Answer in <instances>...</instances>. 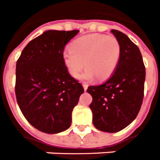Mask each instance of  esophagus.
I'll list each match as a JSON object with an SVG mask.
<instances>
[{"label": "esophagus", "instance_id": "34e87169", "mask_svg": "<svg viewBox=\"0 0 160 160\" xmlns=\"http://www.w3.org/2000/svg\"><path fill=\"white\" fill-rule=\"evenodd\" d=\"M82 87H83L84 91H86V90H87V89H88V85H87V84H85V83H83V84H82Z\"/></svg>", "mask_w": 160, "mask_h": 160}]
</instances>
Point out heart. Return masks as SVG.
Instances as JSON below:
<instances>
[{
    "label": "heart",
    "instance_id": "obj_1",
    "mask_svg": "<svg viewBox=\"0 0 160 160\" xmlns=\"http://www.w3.org/2000/svg\"><path fill=\"white\" fill-rule=\"evenodd\" d=\"M120 57L121 46L115 37L89 34L72 42L71 48L63 53V61L74 78L85 65L87 70L79 77L81 79L91 80L96 76L99 80H105L114 73Z\"/></svg>",
    "mask_w": 160,
    "mask_h": 160
}]
</instances>
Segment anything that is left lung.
I'll return each instance as SVG.
<instances>
[{"label": "left lung", "instance_id": "left-lung-1", "mask_svg": "<svg viewBox=\"0 0 160 160\" xmlns=\"http://www.w3.org/2000/svg\"><path fill=\"white\" fill-rule=\"evenodd\" d=\"M121 46V57L114 73L100 85L89 86L92 122L107 132L124 129L136 118L142 104L146 68L138 46L123 32L112 29Z\"/></svg>", "mask_w": 160, "mask_h": 160}]
</instances>
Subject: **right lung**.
I'll return each instance as SVG.
<instances>
[{
    "mask_svg": "<svg viewBox=\"0 0 160 160\" xmlns=\"http://www.w3.org/2000/svg\"><path fill=\"white\" fill-rule=\"evenodd\" d=\"M78 32H44L28 43L17 61V102L28 122L43 132L69 128L72 110L83 93L63 61L64 47Z\"/></svg>",
    "mask_w": 160,
    "mask_h": 160,
    "instance_id": "add662e5",
    "label": "right lung"
}]
</instances>
